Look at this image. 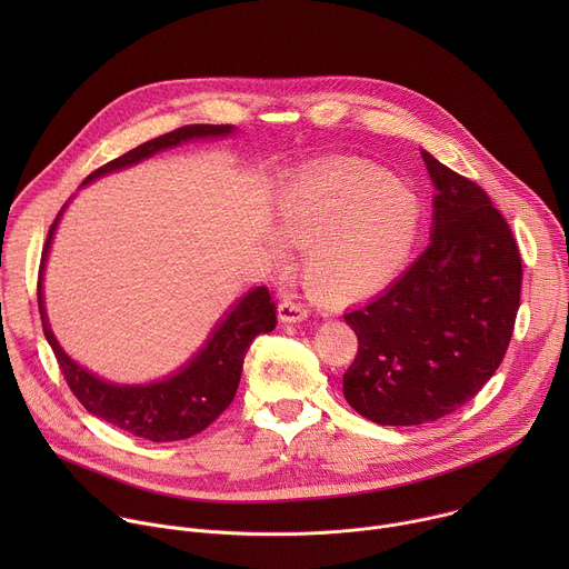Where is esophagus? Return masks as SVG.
Returning a JSON list of instances; mask_svg holds the SVG:
<instances>
[{
	"mask_svg": "<svg viewBox=\"0 0 569 569\" xmlns=\"http://www.w3.org/2000/svg\"><path fill=\"white\" fill-rule=\"evenodd\" d=\"M306 317H308V310H306L303 303H297L292 299H286V301L279 303V319L281 321H290L292 323V321H301Z\"/></svg>",
	"mask_w": 569,
	"mask_h": 569,
	"instance_id": "obj_1",
	"label": "esophagus"
}]
</instances>
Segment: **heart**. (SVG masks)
<instances>
[{"instance_id":"heart-1","label":"heart","mask_w":569,"mask_h":569,"mask_svg":"<svg viewBox=\"0 0 569 569\" xmlns=\"http://www.w3.org/2000/svg\"><path fill=\"white\" fill-rule=\"evenodd\" d=\"M272 233L301 248L306 286L333 301L373 292L408 263L423 200L412 184L362 161L317 164L295 173L272 209Z\"/></svg>"}]
</instances>
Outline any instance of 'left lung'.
I'll return each instance as SVG.
<instances>
[{"mask_svg":"<svg viewBox=\"0 0 569 569\" xmlns=\"http://www.w3.org/2000/svg\"><path fill=\"white\" fill-rule=\"evenodd\" d=\"M435 182L428 250L382 295L345 315L358 356L345 398L380 426L452 415L500 367L520 308L522 261L481 187L421 152Z\"/></svg>","mask_w":569,"mask_h":569,"instance_id":"1","label":"left lung"}]
</instances>
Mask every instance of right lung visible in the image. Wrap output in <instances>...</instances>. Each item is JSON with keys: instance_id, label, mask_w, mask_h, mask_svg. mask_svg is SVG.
<instances>
[{"instance_id": "add662e5", "label": "right lung", "mask_w": 569, "mask_h": 569, "mask_svg": "<svg viewBox=\"0 0 569 569\" xmlns=\"http://www.w3.org/2000/svg\"><path fill=\"white\" fill-rule=\"evenodd\" d=\"M231 130H233L231 126H209V123L178 128L173 132L154 137L128 150L126 154L108 161V164L90 173L83 184L106 173L132 167L137 161L159 150L173 148L182 141L204 139V137H224ZM60 213L49 229L47 246L42 250V263H40V277H38V306H40L44 338L51 345L58 367L69 389L73 391V396L83 402V408L90 415L103 419L106 423L128 435H134L154 443L189 439L202 432L204 428H209L229 408L236 396L242 360H246V353L252 340L261 333H270L277 327V306L270 297V290L266 286H259L242 297L233 306V310L227 312V317L218 323V329L211 333L207 347H202L200 353L184 369L169 376L167 380L150 382V385L106 382L99 376L90 373L86 367L76 365L60 349L44 315L42 272H44V261L49 254V246H51L56 224L60 220Z\"/></svg>"}]
</instances>
